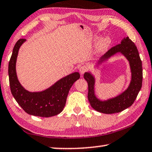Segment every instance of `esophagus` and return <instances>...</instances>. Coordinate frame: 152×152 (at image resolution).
Returning a JSON list of instances; mask_svg holds the SVG:
<instances>
[{
  "mask_svg": "<svg viewBox=\"0 0 152 152\" xmlns=\"http://www.w3.org/2000/svg\"><path fill=\"white\" fill-rule=\"evenodd\" d=\"M87 69L88 67L86 66V65H82V66L80 67V68H79V72H80V74L81 75H83L85 72H87Z\"/></svg>",
  "mask_w": 152,
  "mask_h": 152,
  "instance_id": "obj_1",
  "label": "esophagus"
}]
</instances>
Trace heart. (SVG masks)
<instances>
[{
  "instance_id": "b5f03b06",
  "label": "heart",
  "mask_w": 152,
  "mask_h": 152,
  "mask_svg": "<svg viewBox=\"0 0 152 152\" xmlns=\"http://www.w3.org/2000/svg\"><path fill=\"white\" fill-rule=\"evenodd\" d=\"M110 41L108 37H104L99 41L97 44V49L99 52H103L109 46Z\"/></svg>"
}]
</instances>
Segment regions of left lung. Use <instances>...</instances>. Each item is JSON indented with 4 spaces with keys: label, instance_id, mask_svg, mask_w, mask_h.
Instances as JSON below:
<instances>
[{
    "label": "left lung",
    "instance_id": "obj_1",
    "mask_svg": "<svg viewBox=\"0 0 152 152\" xmlns=\"http://www.w3.org/2000/svg\"><path fill=\"white\" fill-rule=\"evenodd\" d=\"M117 53H121L129 61L131 80L128 87L121 94L114 98L101 100L95 94V77L91 72H85L84 78L88 83V99L91 107L99 113L113 114L121 112L134 103L142 87V68L137 46L128 37H124L121 44L117 45L104 54L98 61L97 66L102 64Z\"/></svg>",
    "mask_w": 152,
    "mask_h": 152
}]
</instances>
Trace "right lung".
Returning <instances> with one entry per match:
<instances>
[{
    "label": "right lung",
    "instance_id": "1",
    "mask_svg": "<svg viewBox=\"0 0 152 152\" xmlns=\"http://www.w3.org/2000/svg\"><path fill=\"white\" fill-rule=\"evenodd\" d=\"M26 40L20 39L16 42L9 63L8 73L11 94L18 104L29 115L42 117L57 115L64 108L70 88L80 78V74H70L42 91H27L18 80L15 69L19 49Z\"/></svg>",
    "mask_w": 152,
    "mask_h": 152
}]
</instances>
